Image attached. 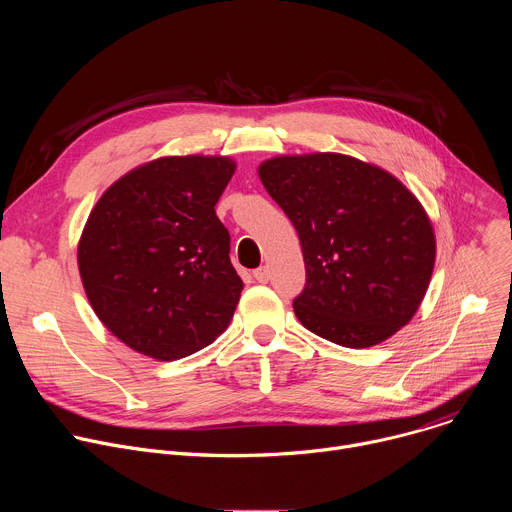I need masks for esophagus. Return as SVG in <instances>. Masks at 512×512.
<instances>
[{
	"mask_svg": "<svg viewBox=\"0 0 512 512\" xmlns=\"http://www.w3.org/2000/svg\"><path fill=\"white\" fill-rule=\"evenodd\" d=\"M253 275H255V279H257L259 283H267V281H269V269H267L265 265L259 267V269H255Z\"/></svg>",
	"mask_w": 512,
	"mask_h": 512,
	"instance_id": "obj_1",
	"label": "esophagus"
}]
</instances>
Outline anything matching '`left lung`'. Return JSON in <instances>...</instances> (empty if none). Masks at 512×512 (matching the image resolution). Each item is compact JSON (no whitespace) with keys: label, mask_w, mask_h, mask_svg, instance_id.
<instances>
[{"label":"left lung","mask_w":512,"mask_h":512,"mask_svg":"<svg viewBox=\"0 0 512 512\" xmlns=\"http://www.w3.org/2000/svg\"><path fill=\"white\" fill-rule=\"evenodd\" d=\"M259 178L302 243L306 287L294 312L310 332L369 348L409 324L429 287L435 235L403 182L332 152L265 160Z\"/></svg>","instance_id":"obj_1"}]
</instances>
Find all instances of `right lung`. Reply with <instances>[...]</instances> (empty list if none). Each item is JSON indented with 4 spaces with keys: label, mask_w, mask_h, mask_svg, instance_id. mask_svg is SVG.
Segmentation results:
<instances>
[{
    "label": "right lung",
    "mask_w": 512,
    "mask_h": 512,
    "mask_svg": "<svg viewBox=\"0 0 512 512\" xmlns=\"http://www.w3.org/2000/svg\"><path fill=\"white\" fill-rule=\"evenodd\" d=\"M237 164L227 156L158 158L113 182L79 241L85 294L103 326L156 360H178L221 336L243 279L214 204Z\"/></svg>",
    "instance_id": "1"
}]
</instances>
